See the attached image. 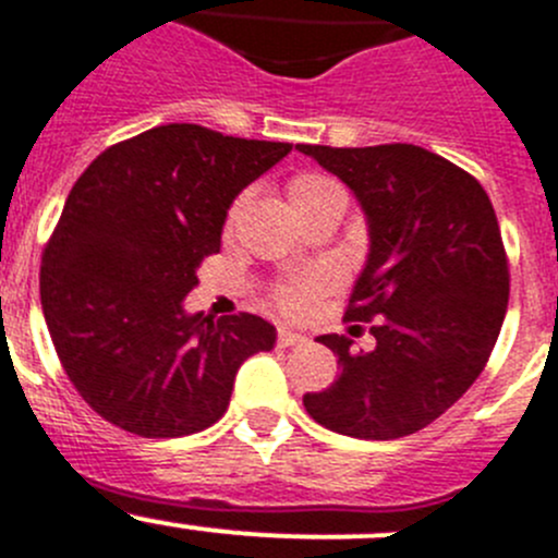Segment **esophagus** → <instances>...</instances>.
<instances>
[{
	"mask_svg": "<svg viewBox=\"0 0 558 558\" xmlns=\"http://www.w3.org/2000/svg\"><path fill=\"white\" fill-rule=\"evenodd\" d=\"M278 341H280V347H300V343L308 341V336L300 330H294V327H280Z\"/></svg>",
	"mask_w": 558,
	"mask_h": 558,
	"instance_id": "1",
	"label": "esophagus"
}]
</instances>
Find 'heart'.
I'll return each instance as SVG.
<instances>
[{
  "instance_id": "1",
  "label": "heart",
  "mask_w": 558,
  "mask_h": 558,
  "mask_svg": "<svg viewBox=\"0 0 558 558\" xmlns=\"http://www.w3.org/2000/svg\"><path fill=\"white\" fill-rule=\"evenodd\" d=\"M338 190H341V186H338L336 181L325 179V175L300 173L289 181V201L291 206L300 208L303 203L314 201V197H322L327 195V192H338ZM233 211H236V208H233ZM311 286H314L311 280H296V283L283 286V289H280V303H283L286 308H300V305H305V300H308Z\"/></svg>"
}]
</instances>
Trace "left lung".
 Masks as SVG:
<instances>
[{
	"instance_id": "left-lung-1",
	"label": "left lung",
	"mask_w": 558,
	"mask_h": 558,
	"mask_svg": "<svg viewBox=\"0 0 558 558\" xmlns=\"http://www.w3.org/2000/svg\"><path fill=\"white\" fill-rule=\"evenodd\" d=\"M296 150L350 186L366 215L368 255L347 319L374 322L368 352L336 332L316 338L341 374L305 393V410L361 440L413 435L476 383L507 316V253L490 197L418 145Z\"/></svg>"
}]
</instances>
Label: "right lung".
I'll list each match as a JSON object with an SVG mask.
<instances>
[{
    "mask_svg": "<svg viewBox=\"0 0 558 558\" xmlns=\"http://www.w3.org/2000/svg\"><path fill=\"white\" fill-rule=\"evenodd\" d=\"M291 143L170 123L112 145L80 175L40 264L62 368L109 424L181 437L222 418L239 366L275 347L253 314H186L239 192Z\"/></svg>",
    "mask_w": 558,
    "mask_h": 558,
    "instance_id": "obj_1",
    "label": "right lung"
}]
</instances>
